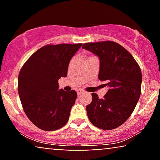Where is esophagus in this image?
I'll list each match as a JSON object with an SVG mask.
<instances>
[{
    "label": "esophagus",
    "instance_id": "obj_1",
    "mask_svg": "<svg viewBox=\"0 0 160 160\" xmlns=\"http://www.w3.org/2000/svg\"><path fill=\"white\" fill-rule=\"evenodd\" d=\"M77 92H78V95H82V93H83V90H82V89H79V90L77 91Z\"/></svg>",
    "mask_w": 160,
    "mask_h": 160
}]
</instances>
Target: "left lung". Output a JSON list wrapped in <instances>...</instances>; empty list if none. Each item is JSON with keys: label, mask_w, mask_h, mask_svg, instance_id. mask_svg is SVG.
<instances>
[{"label": "left lung", "mask_w": 160, "mask_h": 160, "mask_svg": "<svg viewBox=\"0 0 160 160\" xmlns=\"http://www.w3.org/2000/svg\"><path fill=\"white\" fill-rule=\"evenodd\" d=\"M82 48L99 57L98 79L109 88L102 98L92 93V101L86 106L88 118L101 129H114L128 120L140 98V67L131 53L116 42L86 43Z\"/></svg>", "instance_id": "obj_1"}]
</instances>
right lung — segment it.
Instances as JSON below:
<instances>
[{
    "mask_svg": "<svg viewBox=\"0 0 160 160\" xmlns=\"http://www.w3.org/2000/svg\"><path fill=\"white\" fill-rule=\"evenodd\" d=\"M82 43L48 44L25 62L18 78V92L25 114L44 131H55L68 121L76 91L58 90V80L65 78L70 60Z\"/></svg>",
    "mask_w": 160,
    "mask_h": 160,
    "instance_id": "obj_1",
    "label": "right lung"
}]
</instances>
